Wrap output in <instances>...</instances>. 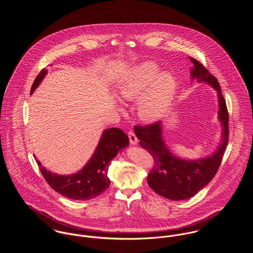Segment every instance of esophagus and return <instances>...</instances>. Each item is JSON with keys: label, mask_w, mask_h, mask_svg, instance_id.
I'll return each instance as SVG.
<instances>
[{"label": "esophagus", "mask_w": 253, "mask_h": 253, "mask_svg": "<svg viewBox=\"0 0 253 253\" xmlns=\"http://www.w3.org/2000/svg\"><path fill=\"white\" fill-rule=\"evenodd\" d=\"M128 138H129V142H130V144L136 145L138 143V139H137L136 135H135V134H134V132H133V131H131V130L128 132Z\"/></svg>", "instance_id": "1"}]
</instances>
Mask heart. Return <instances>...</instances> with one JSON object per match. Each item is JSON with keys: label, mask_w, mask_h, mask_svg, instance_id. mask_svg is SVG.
<instances>
[{"label": "heart", "mask_w": 253, "mask_h": 253, "mask_svg": "<svg viewBox=\"0 0 253 253\" xmlns=\"http://www.w3.org/2000/svg\"><path fill=\"white\" fill-rule=\"evenodd\" d=\"M151 84L139 105V116L147 123H154L162 118L175 90L174 78L169 73H162L156 63L149 61L131 67L118 85L122 99L135 101L144 94Z\"/></svg>", "instance_id": "obj_1"}]
</instances>
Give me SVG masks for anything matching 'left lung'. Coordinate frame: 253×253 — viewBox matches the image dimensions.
Here are the masks:
<instances>
[{
    "label": "left lung",
    "instance_id": "left-lung-1",
    "mask_svg": "<svg viewBox=\"0 0 253 253\" xmlns=\"http://www.w3.org/2000/svg\"><path fill=\"white\" fill-rule=\"evenodd\" d=\"M190 60L193 63L190 71L191 80L206 83L216 90L218 121L222 126V133L220 144L215 151L211 156L201 159H182L175 156L166 143L162 122L134 127L140 146L155 160V166L147 176L148 185L158 195L171 201L188 200L211 181L221 164L229 137V115L216 78L196 59L190 57Z\"/></svg>",
    "mask_w": 253,
    "mask_h": 253
}]
</instances>
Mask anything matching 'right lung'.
<instances>
[{"label": "right lung", "mask_w": 253, "mask_h": 253, "mask_svg": "<svg viewBox=\"0 0 253 253\" xmlns=\"http://www.w3.org/2000/svg\"><path fill=\"white\" fill-rule=\"evenodd\" d=\"M46 73L47 70L42 69L37 76L30 94L35 91ZM128 143V137L122 129L114 127L103 130L100 140L87 163L82 169L69 175L53 173L42 166L36 156L35 160L43 178L54 191L70 200L87 201L100 196L108 189L109 163L122 149L127 147Z\"/></svg>", "instance_id": "add662e5"}]
</instances>
